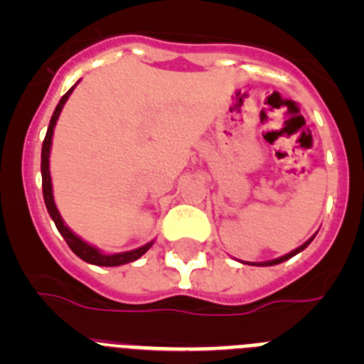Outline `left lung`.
I'll return each mask as SVG.
<instances>
[{
    "label": "left lung",
    "instance_id": "obj_1",
    "mask_svg": "<svg viewBox=\"0 0 364 364\" xmlns=\"http://www.w3.org/2000/svg\"><path fill=\"white\" fill-rule=\"evenodd\" d=\"M311 240H314V237H311L310 240H306V242L302 244V246H299L297 250H294V252H290V253H288V255H284V257H279V259H275V260H268V262H260V266H273V264H281V262H284V260L291 259V257H294V255H297L299 252H302V250H304V247H306L308 244L311 242Z\"/></svg>",
    "mask_w": 364,
    "mask_h": 364
}]
</instances>
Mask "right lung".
<instances>
[{"mask_svg": "<svg viewBox=\"0 0 364 364\" xmlns=\"http://www.w3.org/2000/svg\"><path fill=\"white\" fill-rule=\"evenodd\" d=\"M74 89V87H73ZM67 91L65 95L62 96L60 100V104L56 105L53 112V118H50L49 129H47V134H45L43 140V147H41V186H43V198H45V205H47V211H49L50 218L56 224L58 231L62 233V237L65 239V242L69 244V247L73 250L76 255L80 257L82 260L89 262V264H96V266H120V264H127V262H133V260L140 259L144 253L153 246V242L146 244V246L138 247V250H133V252H124V253H114V255H104V253H100L96 247H92L91 244L83 242L80 237L73 233L69 228L63 224L62 217L58 213L56 204H54V197H53V184H50V173H49V153H50V144H53V133H54V125H56L58 117H60V112H62L63 105H65L67 98L73 92Z\"/></svg>", "mask_w": 364, "mask_h": 364, "instance_id": "add662e5", "label": "right lung"}]
</instances>
